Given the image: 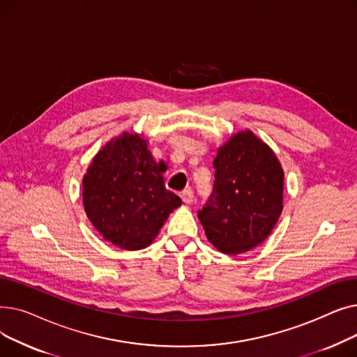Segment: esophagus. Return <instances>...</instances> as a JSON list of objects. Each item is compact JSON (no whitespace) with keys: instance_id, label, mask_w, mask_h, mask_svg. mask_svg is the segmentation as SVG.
<instances>
[{"instance_id":"esophagus-1","label":"esophagus","mask_w":357,"mask_h":357,"mask_svg":"<svg viewBox=\"0 0 357 357\" xmlns=\"http://www.w3.org/2000/svg\"><path fill=\"white\" fill-rule=\"evenodd\" d=\"M181 198L185 204H191L194 201V191L191 188H185L182 192H181Z\"/></svg>"}]
</instances>
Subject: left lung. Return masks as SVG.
Masks as SVG:
<instances>
[{"mask_svg": "<svg viewBox=\"0 0 357 357\" xmlns=\"http://www.w3.org/2000/svg\"><path fill=\"white\" fill-rule=\"evenodd\" d=\"M213 166V192L198 218L221 253L249 252L271 234L282 213V167L252 131L234 135L220 147Z\"/></svg>", "mask_w": 357, "mask_h": 357, "instance_id": "obj_1", "label": "left lung"}]
</instances>
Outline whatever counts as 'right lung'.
Here are the masks:
<instances>
[{
	"label": "right lung",
	"instance_id": "1",
	"mask_svg": "<svg viewBox=\"0 0 357 357\" xmlns=\"http://www.w3.org/2000/svg\"><path fill=\"white\" fill-rule=\"evenodd\" d=\"M165 171L139 135H121L93 158L82 182L84 207L105 240L124 250L153 241L181 205V198L165 188Z\"/></svg>",
	"mask_w": 357,
	"mask_h": 357
}]
</instances>
